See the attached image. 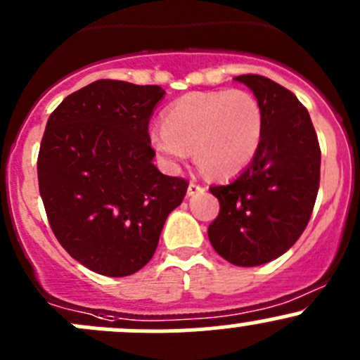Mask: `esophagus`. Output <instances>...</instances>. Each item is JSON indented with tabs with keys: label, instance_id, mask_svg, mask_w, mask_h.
Returning <instances> with one entry per match:
<instances>
[{
	"label": "esophagus",
	"instance_id": "1",
	"mask_svg": "<svg viewBox=\"0 0 360 360\" xmlns=\"http://www.w3.org/2000/svg\"><path fill=\"white\" fill-rule=\"evenodd\" d=\"M200 191H203V188L198 183H190V184H188V197H193V195L200 193Z\"/></svg>",
	"mask_w": 360,
	"mask_h": 360
}]
</instances>
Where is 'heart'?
Listing matches in <instances>:
<instances>
[{"mask_svg": "<svg viewBox=\"0 0 360 360\" xmlns=\"http://www.w3.org/2000/svg\"><path fill=\"white\" fill-rule=\"evenodd\" d=\"M150 130V144L176 170L193 150L203 170L231 177L249 165L263 137V111L245 90L193 92L174 101Z\"/></svg>", "mask_w": 360, "mask_h": 360, "instance_id": "1", "label": "heart"}]
</instances>
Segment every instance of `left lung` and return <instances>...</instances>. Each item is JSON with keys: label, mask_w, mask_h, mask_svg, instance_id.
<instances>
[{"label": "left lung", "mask_w": 360, "mask_h": 360, "mask_svg": "<svg viewBox=\"0 0 360 360\" xmlns=\"http://www.w3.org/2000/svg\"><path fill=\"white\" fill-rule=\"evenodd\" d=\"M263 111V137L248 169L210 186L219 214L209 224L214 250L237 266H257L289 250L310 221L321 181V148L307 108L259 75L237 76Z\"/></svg>", "instance_id": "8db88e82"}]
</instances>
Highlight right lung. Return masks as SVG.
<instances>
[{
  "label": "right lung",
  "mask_w": 360,
  "mask_h": 360,
  "mask_svg": "<svg viewBox=\"0 0 360 360\" xmlns=\"http://www.w3.org/2000/svg\"><path fill=\"white\" fill-rule=\"evenodd\" d=\"M165 90L97 79L50 115L38 155L39 195L53 235L96 274L127 277L157 250L188 190L155 167L148 125Z\"/></svg>",
  "instance_id": "1"
}]
</instances>
